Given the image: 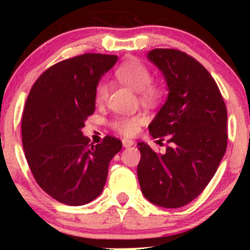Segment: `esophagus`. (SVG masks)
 <instances>
[{
	"instance_id": "34e87169",
	"label": "esophagus",
	"mask_w": 250,
	"mask_h": 250,
	"mask_svg": "<svg viewBox=\"0 0 250 250\" xmlns=\"http://www.w3.org/2000/svg\"><path fill=\"white\" fill-rule=\"evenodd\" d=\"M134 144H135V143H134L132 140H130V139H123L124 147H130V146H132Z\"/></svg>"
}]
</instances>
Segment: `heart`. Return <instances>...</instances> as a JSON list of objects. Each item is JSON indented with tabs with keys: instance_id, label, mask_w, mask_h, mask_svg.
<instances>
[{
	"instance_id": "obj_1",
	"label": "heart",
	"mask_w": 250,
	"mask_h": 250,
	"mask_svg": "<svg viewBox=\"0 0 250 250\" xmlns=\"http://www.w3.org/2000/svg\"><path fill=\"white\" fill-rule=\"evenodd\" d=\"M115 76L119 81L139 91L140 100L147 105H156L163 100L165 95V87L160 83L151 81L152 75L150 68L141 62L140 60L130 59L118 66L115 70ZM109 95L107 83L100 81L95 87V101L103 104ZM145 123L144 115L134 116H118L110 123V126L116 132L124 136H132L139 131L140 126Z\"/></svg>"
}]
</instances>
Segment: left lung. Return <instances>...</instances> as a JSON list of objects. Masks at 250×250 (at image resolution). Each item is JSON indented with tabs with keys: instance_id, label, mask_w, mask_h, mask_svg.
Returning a JSON list of instances; mask_svg holds the SVG:
<instances>
[{
	"instance_id": "obj_1",
	"label": "left lung",
	"mask_w": 250,
	"mask_h": 250,
	"mask_svg": "<svg viewBox=\"0 0 250 250\" xmlns=\"http://www.w3.org/2000/svg\"><path fill=\"white\" fill-rule=\"evenodd\" d=\"M167 83V100L149 125L158 143L167 139L164 154L145 143L138 178L152 204L180 208L202 194L227 150V106L207 68L183 51L154 48L147 54Z\"/></svg>"
}]
</instances>
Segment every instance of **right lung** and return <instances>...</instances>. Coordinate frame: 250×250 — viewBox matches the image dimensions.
<instances>
[{
    "label": "right lung",
    "instance_id": "right-lung-1",
    "mask_svg": "<svg viewBox=\"0 0 250 250\" xmlns=\"http://www.w3.org/2000/svg\"><path fill=\"white\" fill-rule=\"evenodd\" d=\"M116 55L83 54L55 63L31 87L22 112V144L43 191L66 205H83L101 194L121 141L105 136L90 144L83 135L95 111V87Z\"/></svg>",
    "mask_w": 250,
    "mask_h": 250
}]
</instances>
